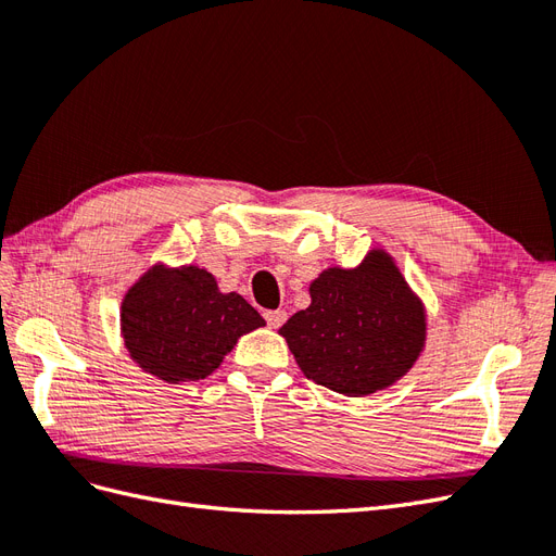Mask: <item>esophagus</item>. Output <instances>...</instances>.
Returning a JSON list of instances; mask_svg holds the SVG:
<instances>
[{"label": "esophagus", "instance_id": "obj_1", "mask_svg": "<svg viewBox=\"0 0 556 556\" xmlns=\"http://www.w3.org/2000/svg\"><path fill=\"white\" fill-rule=\"evenodd\" d=\"M264 317H266V325H268V327L278 329V327L285 325V319H288V313H285L282 308H278V311H266Z\"/></svg>", "mask_w": 556, "mask_h": 556}]
</instances>
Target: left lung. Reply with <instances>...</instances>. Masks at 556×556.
<instances>
[{
    "label": "left lung",
    "mask_w": 556,
    "mask_h": 556,
    "mask_svg": "<svg viewBox=\"0 0 556 556\" xmlns=\"http://www.w3.org/2000/svg\"><path fill=\"white\" fill-rule=\"evenodd\" d=\"M304 376L345 396L394 384L427 339L425 306L394 260L371 250L357 268L331 266L311 282V306L280 327Z\"/></svg>",
    "instance_id": "obj_1"
}]
</instances>
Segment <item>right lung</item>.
<instances>
[{
	"label": "right lung",
	"instance_id": "obj_1",
	"mask_svg": "<svg viewBox=\"0 0 556 556\" xmlns=\"http://www.w3.org/2000/svg\"><path fill=\"white\" fill-rule=\"evenodd\" d=\"M123 339L146 374L166 382L211 376L243 333L264 327L248 301L217 290L199 266H153L123 299Z\"/></svg>",
	"mask_w": 556,
	"mask_h": 556
}]
</instances>
